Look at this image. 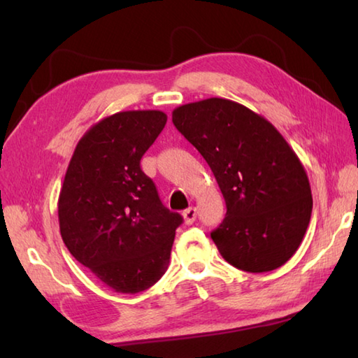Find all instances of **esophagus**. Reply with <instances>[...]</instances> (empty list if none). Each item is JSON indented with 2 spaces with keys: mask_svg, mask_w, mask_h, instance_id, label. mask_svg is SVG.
Wrapping results in <instances>:
<instances>
[{
  "mask_svg": "<svg viewBox=\"0 0 358 358\" xmlns=\"http://www.w3.org/2000/svg\"><path fill=\"white\" fill-rule=\"evenodd\" d=\"M183 218H185V223L186 224H192L195 220H196V209L195 208H187L183 212Z\"/></svg>",
  "mask_w": 358,
  "mask_h": 358,
  "instance_id": "esophagus-1",
  "label": "esophagus"
}]
</instances>
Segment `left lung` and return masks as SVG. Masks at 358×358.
Wrapping results in <instances>:
<instances>
[{
	"instance_id": "obj_1",
	"label": "left lung",
	"mask_w": 358,
	"mask_h": 358,
	"mask_svg": "<svg viewBox=\"0 0 358 358\" xmlns=\"http://www.w3.org/2000/svg\"><path fill=\"white\" fill-rule=\"evenodd\" d=\"M172 123L206 159L224 196L226 217L210 232L224 260L255 273L283 266L305 237L313 195L281 134L224 98L180 106Z\"/></svg>"
}]
</instances>
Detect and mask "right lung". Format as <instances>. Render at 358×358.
<instances>
[{"label": "right lung", "instance_id": "right-lung-1", "mask_svg": "<svg viewBox=\"0 0 358 358\" xmlns=\"http://www.w3.org/2000/svg\"><path fill=\"white\" fill-rule=\"evenodd\" d=\"M166 121L159 110L101 120L78 141L59 192L66 248L115 292L146 291L163 277L175 229L183 223L164 208L140 166Z\"/></svg>", "mask_w": 358, "mask_h": 358}]
</instances>
